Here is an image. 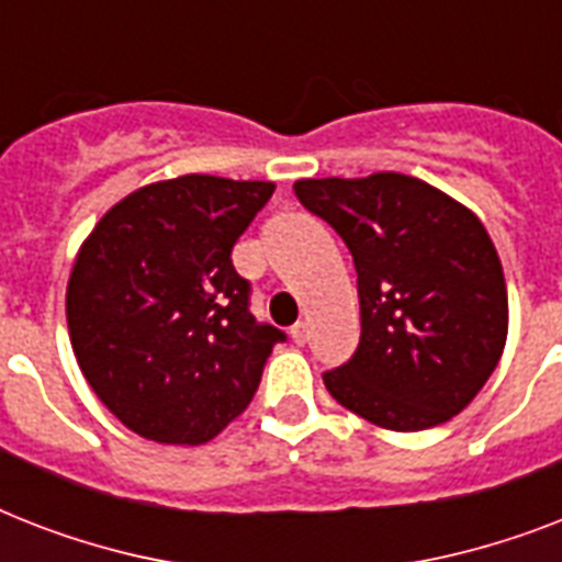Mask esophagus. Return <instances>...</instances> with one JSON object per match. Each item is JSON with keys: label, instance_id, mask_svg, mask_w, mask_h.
I'll list each match as a JSON object with an SVG mask.
<instances>
[{"label": "esophagus", "instance_id": "obj_1", "mask_svg": "<svg viewBox=\"0 0 562 562\" xmlns=\"http://www.w3.org/2000/svg\"><path fill=\"white\" fill-rule=\"evenodd\" d=\"M291 341L297 344V347H303V344L308 341V326L303 324V321H300V324L291 326Z\"/></svg>", "mask_w": 562, "mask_h": 562}]
</instances>
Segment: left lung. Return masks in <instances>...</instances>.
<instances>
[{"instance_id": "8db88e82", "label": "left lung", "mask_w": 562, "mask_h": 562, "mask_svg": "<svg viewBox=\"0 0 562 562\" xmlns=\"http://www.w3.org/2000/svg\"><path fill=\"white\" fill-rule=\"evenodd\" d=\"M294 194L344 238L359 273V350L326 370V391L391 431L461 414L507 341L505 273L479 215L396 171L297 180Z\"/></svg>"}]
</instances>
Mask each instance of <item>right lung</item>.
<instances>
[{
  "label": "right lung",
  "instance_id": "1",
  "mask_svg": "<svg viewBox=\"0 0 562 562\" xmlns=\"http://www.w3.org/2000/svg\"><path fill=\"white\" fill-rule=\"evenodd\" d=\"M273 183L183 175L110 206L75 256L66 324L113 417L154 443L201 446L250 405L280 329L256 324L233 245Z\"/></svg>",
  "mask_w": 562,
  "mask_h": 562
}]
</instances>
